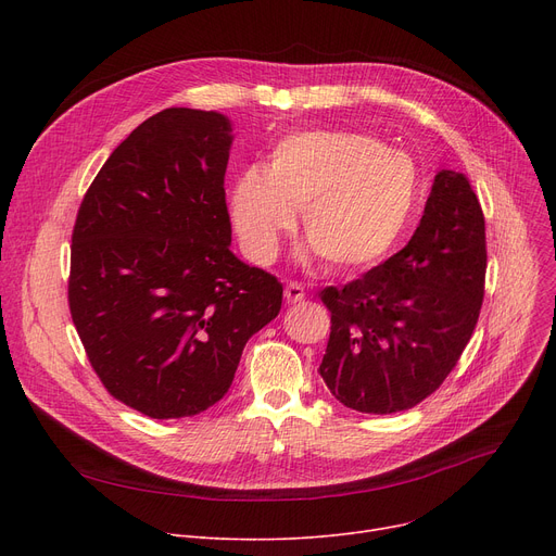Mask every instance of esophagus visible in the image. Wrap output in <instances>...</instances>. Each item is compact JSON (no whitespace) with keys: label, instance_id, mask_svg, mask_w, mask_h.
<instances>
[{"label":"esophagus","instance_id":"1","mask_svg":"<svg viewBox=\"0 0 556 556\" xmlns=\"http://www.w3.org/2000/svg\"><path fill=\"white\" fill-rule=\"evenodd\" d=\"M283 298H286L288 304H298V302H302L306 298V290H304V286L300 281H290L283 288Z\"/></svg>","mask_w":556,"mask_h":556}]
</instances>
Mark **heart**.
Wrapping results in <instances>:
<instances>
[{
	"mask_svg": "<svg viewBox=\"0 0 556 556\" xmlns=\"http://www.w3.org/2000/svg\"><path fill=\"white\" fill-rule=\"evenodd\" d=\"M417 202V168L403 153L358 132L283 139L266 170L248 168L229 210L243 252L270 263L302 212L304 237L331 270H363L399 241Z\"/></svg>",
	"mask_w": 556,
	"mask_h": 556,
	"instance_id": "b5f03b06",
	"label": "heart"
}]
</instances>
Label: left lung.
Returning <instances> with one entry per match:
<instances>
[{"mask_svg": "<svg viewBox=\"0 0 556 556\" xmlns=\"http://www.w3.org/2000/svg\"><path fill=\"white\" fill-rule=\"evenodd\" d=\"M486 237L462 173L440 170L403 250L319 300L331 336L319 365L331 394L367 415L410 410L455 369L484 300Z\"/></svg>", "mask_w": 556, "mask_h": 556, "instance_id": "obj_1", "label": "left lung"}]
</instances>
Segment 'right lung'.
<instances>
[{
  "label": "right lung",
  "instance_id": "right-lung-1",
  "mask_svg": "<svg viewBox=\"0 0 556 556\" xmlns=\"http://www.w3.org/2000/svg\"><path fill=\"white\" fill-rule=\"evenodd\" d=\"M229 122L168 108L139 124L85 191L67 302L87 361L116 401L151 419L218 403L283 288L229 252Z\"/></svg>",
  "mask_w": 556,
  "mask_h": 556
}]
</instances>
